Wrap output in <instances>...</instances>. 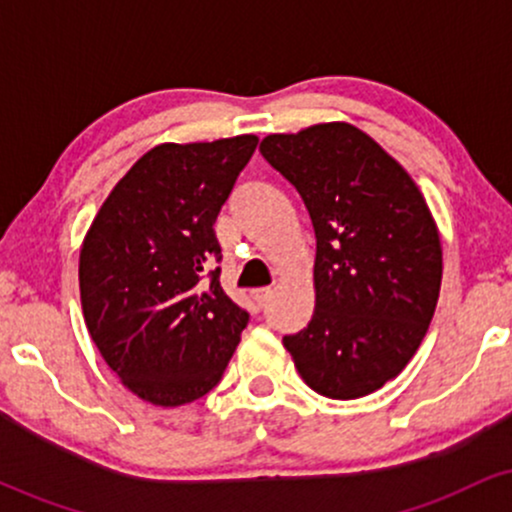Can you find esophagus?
Instances as JSON below:
<instances>
[{
  "label": "esophagus",
  "instance_id": "obj_1",
  "mask_svg": "<svg viewBox=\"0 0 512 512\" xmlns=\"http://www.w3.org/2000/svg\"><path fill=\"white\" fill-rule=\"evenodd\" d=\"M272 296H274L272 289H255V291H252V301H255L257 308H264V305L272 301Z\"/></svg>",
  "mask_w": 512,
  "mask_h": 512
}]
</instances>
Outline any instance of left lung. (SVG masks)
<instances>
[{
    "label": "left lung",
    "mask_w": 512,
    "mask_h": 512,
    "mask_svg": "<svg viewBox=\"0 0 512 512\" xmlns=\"http://www.w3.org/2000/svg\"><path fill=\"white\" fill-rule=\"evenodd\" d=\"M260 151L298 190L317 240L315 313L284 346L320 395H370L402 373L436 313V221L407 170L354 125L269 134Z\"/></svg>",
    "instance_id": "1"
}]
</instances>
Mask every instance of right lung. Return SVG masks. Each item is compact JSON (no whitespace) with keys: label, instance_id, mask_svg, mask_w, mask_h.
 Instances as JSON below:
<instances>
[{"label":"right lung","instance_id":"obj_1","mask_svg":"<svg viewBox=\"0 0 512 512\" xmlns=\"http://www.w3.org/2000/svg\"><path fill=\"white\" fill-rule=\"evenodd\" d=\"M257 142L240 134L146 151L81 245L91 339L122 383L158 407L214 390L250 320L221 289L214 223Z\"/></svg>","mask_w":512,"mask_h":512}]
</instances>
